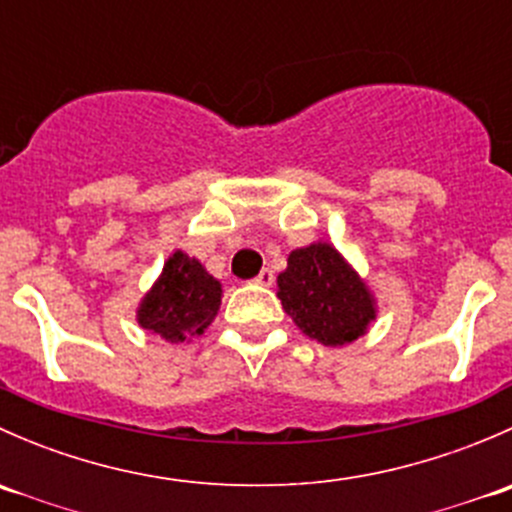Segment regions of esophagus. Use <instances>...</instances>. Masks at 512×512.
<instances>
[{"label":"esophagus","mask_w":512,"mask_h":512,"mask_svg":"<svg viewBox=\"0 0 512 512\" xmlns=\"http://www.w3.org/2000/svg\"><path fill=\"white\" fill-rule=\"evenodd\" d=\"M255 282H257V285H265V287H270L272 282H275V272H272L270 267H265V270H262L260 275L255 277Z\"/></svg>","instance_id":"34e87169"}]
</instances>
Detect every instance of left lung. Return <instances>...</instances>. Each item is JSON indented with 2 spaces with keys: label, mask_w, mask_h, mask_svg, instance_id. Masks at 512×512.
Returning a JSON list of instances; mask_svg holds the SVG:
<instances>
[{
  "label": "left lung",
  "mask_w": 512,
  "mask_h": 512,
  "mask_svg": "<svg viewBox=\"0 0 512 512\" xmlns=\"http://www.w3.org/2000/svg\"><path fill=\"white\" fill-rule=\"evenodd\" d=\"M277 285L285 312L324 347L354 342L374 319L364 282L327 242L294 250Z\"/></svg>",
  "instance_id": "obj_1"
}]
</instances>
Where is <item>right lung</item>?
<instances>
[{
	"label": "right lung",
	"instance_id": "1",
	"mask_svg": "<svg viewBox=\"0 0 512 512\" xmlns=\"http://www.w3.org/2000/svg\"><path fill=\"white\" fill-rule=\"evenodd\" d=\"M220 282L205 272L193 257L175 252L163 267L156 287L146 294L138 322L151 334H160L168 342L203 334L220 309Z\"/></svg>",
	"mask_w": 512,
	"mask_h": 512
}]
</instances>
